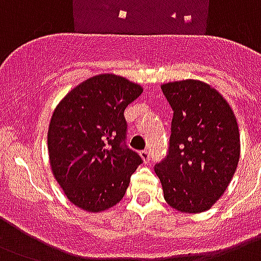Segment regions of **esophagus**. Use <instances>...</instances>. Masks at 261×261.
<instances>
[{"instance_id": "obj_1", "label": "esophagus", "mask_w": 261, "mask_h": 261, "mask_svg": "<svg viewBox=\"0 0 261 261\" xmlns=\"http://www.w3.org/2000/svg\"><path fill=\"white\" fill-rule=\"evenodd\" d=\"M140 155H141V158H143V161H144L145 163L149 162V158H151V153H149L148 149H144V151H141Z\"/></svg>"}]
</instances>
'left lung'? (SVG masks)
Instances as JSON below:
<instances>
[{
	"mask_svg": "<svg viewBox=\"0 0 261 261\" xmlns=\"http://www.w3.org/2000/svg\"><path fill=\"white\" fill-rule=\"evenodd\" d=\"M162 91L173 120L166 158L155 173L171 207L203 213L223 195L237 169V120L223 96L203 82L167 83Z\"/></svg>",
	"mask_w": 261,
	"mask_h": 261,
	"instance_id": "1",
	"label": "left lung"
}]
</instances>
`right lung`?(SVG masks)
<instances>
[{
    "label": "right lung",
    "mask_w": 261,
    "mask_h": 261,
    "mask_svg": "<svg viewBox=\"0 0 261 261\" xmlns=\"http://www.w3.org/2000/svg\"><path fill=\"white\" fill-rule=\"evenodd\" d=\"M143 92L116 74H99L58 103L47 133L51 170L66 197L88 213L116 205L143 159L126 145L124 112Z\"/></svg>",
    "instance_id": "right-lung-1"
}]
</instances>
